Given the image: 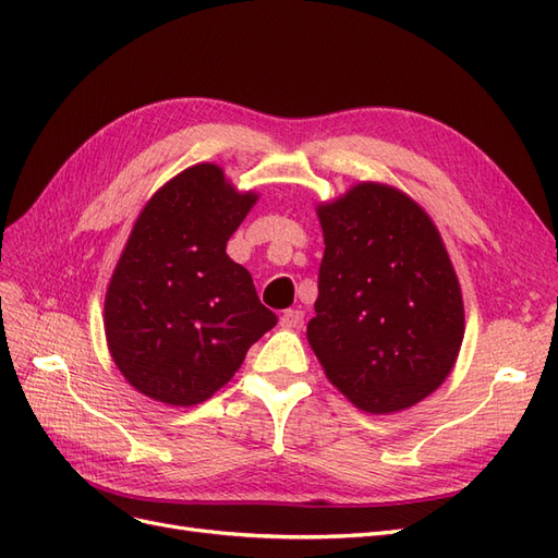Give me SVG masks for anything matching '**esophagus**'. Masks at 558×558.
Segmentation results:
<instances>
[{
  "mask_svg": "<svg viewBox=\"0 0 558 558\" xmlns=\"http://www.w3.org/2000/svg\"><path fill=\"white\" fill-rule=\"evenodd\" d=\"M302 320H305V314H302L300 310H286V312L281 314V318H279V324H281V328H286V330H293V328H300V326H302Z\"/></svg>",
  "mask_w": 558,
  "mask_h": 558,
  "instance_id": "1",
  "label": "esophagus"
}]
</instances>
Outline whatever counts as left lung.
<instances>
[{"label": "left lung", "instance_id": "1", "mask_svg": "<svg viewBox=\"0 0 558 558\" xmlns=\"http://www.w3.org/2000/svg\"><path fill=\"white\" fill-rule=\"evenodd\" d=\"M316 214L326 251L310 347L359 410H410L449 377L465 332L440 232L408 193L377 181L351 185Z\"/></svg>", "mask_w": 558, "mask_h": 558}]
</instances>
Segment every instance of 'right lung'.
<instances>
[{
	"label": "right lung",
	"instance_id": "1",
	"mask_svg": "<svg viewBox=\"0 0 558 558\" xmlns=\"http://www.w3.org/2000/svg\"><path fill=\"white\" fill-rule=\"evenodd\" d=\"M256 202L199 162L144 205L105 298L109 353L140 393L172 408L205 402L277 326L248 269L226 253Z\"/></svg>",
	"mask_w": 558,
	"mask_h": 558
}]
</instances>
